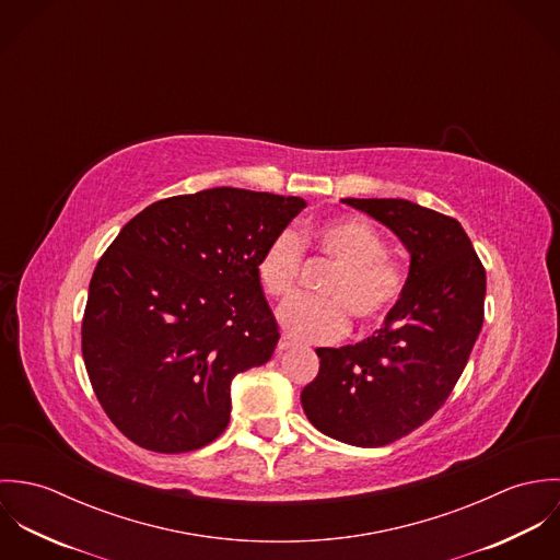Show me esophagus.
Returning a JSON list of instances; mask_svg holds the SVG:
<instances>
[{
	"mask_svg": "<svg viewBox=\"0 0 560 560\" xmlns=\"http://www.w3.org/2000/svg\"><path fill=\"white\" fill-rule=\"evenodd\" d=\"M295 342H293V338L289 336V334H282V338H280V342H278V349L280 351H287V349H291Z\"/></svg>",
	"mask_w": 560,
	"mask_h": 560,
	"instance_id": "1",
	"label": "esophagus"
}]
</instances>
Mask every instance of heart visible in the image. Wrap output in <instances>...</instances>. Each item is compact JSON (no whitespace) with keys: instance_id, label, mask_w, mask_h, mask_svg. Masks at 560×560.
<instances>
[{"instance_id":"heart-1","label":"heart","mask_w":560,"mask_h":560,"mask_svg":"<svg viewBox=\"0 0 560 560\" xmlns=\"http://www.w3.org/2000/svg\"><path fill=\"white\" fill-rule=\"evenodd\" d=\"M304 247L334 262L320 284L323 295L287 302L278 319L284 331L302 342H329L349 327V315L360 325H377L390 315L405 289V271L388 256L382 233L366 220L345 215L304 229L276 233L256 262L260 289L284 300L295 293L304 267Z\"/></svg>"}]
</instances>
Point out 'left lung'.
<instances>
[{"label": "left lung", "instance_id": "1", "mask_svg": "<svg viewBox=\"0 0 560 560\" xmlns=\"http://www.w3.org/2000/svg\"><path fill=\"white\" fill-rule=\"evenodd\" d=\"M407 247L409 276L373 336L319 347V375L302 390L320 433L353 446H386L424 424L453 393L479 338L485 267L455 218L400 198H345Z\"/></svg>", "mask_w": 560, "mask_h": 560}]
</instances>
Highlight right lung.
I'll return each instance as SVG.
<instances>
[{"instance_id":"1","label":"right lung","mask_w":560,"mask_h":560,"mask_svg":"<svg viewBox=\"0 0 560 560\" xmlns=\"http://www.w3.org/2000/svg\"><path fill=\"white\" fill-rule=\"evenodd\" d=\"M304 198L213 187L138 213L90 280L81 353L92 390L133 444L187 453L231 420V382L280 331L256 262Z\"/></svg>"}]
</instances>
